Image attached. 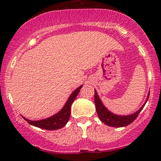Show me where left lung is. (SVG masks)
<instances>
[{
  "instance_id": "1",
  "label": "left lung",
  "mask_w": 161,
  "mask_h": 161,
  "mask_svg": "<svg viewBox=\"0 0 161 161\" xmlns=\"http://www.w3.org/2000/svg\"><path fill=\"white\" fill-rule=\"evenodd\" d=\"M149 97V94H148L147 96V101L148 100ZM147 103V102H146ZM146 103H144V105L138 110V111H136V113H134L131 115L128 116H119L116 115L111 112H110L104 105H103V103L101 102L100 97H98V94L97 93L96 91H94V103L96 105V111L97 113V115L100 118V119L102 122L108 126L111 127H125L127 125H129L133 122L134 120L137 118L138 114L141 112V111L143 109V108L144 107Z\"/></svg>"
}]
</instances>
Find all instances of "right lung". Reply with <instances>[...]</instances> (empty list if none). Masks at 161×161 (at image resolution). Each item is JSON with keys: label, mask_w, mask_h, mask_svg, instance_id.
Returning a JSON list of instances; mask_svg holds the SVG:
<instances>
[{"label": "right lung", "mask_w": 161, "mask_h": 161, "mask_svg": "<svg viewBox=\"0 0 161 161\" xmlns=\"http://www.w3.org/2000/svg\"><path fill=\"white\" fill-rule=\"evenodd\" d=\"M81 87H82V86H79L78 89L72 92L69 99H68V100L67 101V103H66V104L64 105V106L63 107V108L58 114H55L54 116H51V117L39 121H31L23 117V118L25 121H27V122L29 123L30 125L42 129L48 130H55L62 128L63 127L65 126L68 121H69L70 113H71V111H70L71 105L72 103L74 102L75 99L76 98L77 95L78 94L79 92H80Z\"/></svg>", "instance_id": "add662e5"}]
</instances>
